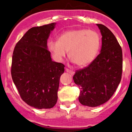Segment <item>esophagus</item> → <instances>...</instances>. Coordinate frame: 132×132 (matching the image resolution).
I'll use <instances>...</instances> for the list:
<instances>
[{
    "label": "esophagus",
    "instance_id": "obj_1",
    "mask_svg": "<svg viewBox=\"0 0 132 132\" xmlns=\"http://www.w3.org/2000/svg\"><path fill=\"white\" fill-rule=\"evenodd\" d=\"M66 72H67L70 73V74L71 75H74V71L68 69V68H66Z\"/></svg>",
    "mask_w": 132,
    "mask_h": 132
}]
</instances>
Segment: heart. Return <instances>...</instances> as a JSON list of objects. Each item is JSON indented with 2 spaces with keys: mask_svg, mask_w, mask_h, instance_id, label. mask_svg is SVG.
<instances>
[{
  "mask_svg": "<svg viewBox=\"0 0 132 132\" xmlns=\"http://www.w3.org/2000/svg\"><path fill=\"white\" fill-rule=\"evenodd\" d=\"M100 46L96 32L85 28L63 32L58 40H50L48 48L58 60H62L68 52L70 59L79 67L89 65L96 58Z\"/></svg>",
  "mask_w": 132,
  "mask_h": 132,
  "instance_id": "heart-1",
  "label": "heart"
}]
</instances>
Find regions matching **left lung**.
Listing matches in <instances>:
<instances>
[{
  "mask_svg": "<svg viewBox=\"0 0 132 132\" xmlns=\"http://www.w3.org/2000/svg\"><path fill=\"white\" fill-rule=\"evenodd\" d=\"M102 34L100 53L86 67L76 71L73 80L80 88L82 105L96 107L110 99L122 74V50L116 38L104 25L98 24Z\"/></svg>",
  "mask_w": 132,
  "mask_h": 132,
  "instance_id": "8db88e82",
  "label": "left lung"
}]
</instances>
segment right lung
Segmentation results:
<instances>
[{"label":"right lung","instance_id":"add662e5","mask_svg":"<svg viewBox=\"0 0 132 132\" xmlns=\"http://www.w3.org/2000/svg\"><path fill=\"white\" fill-rule=\"evenodd\" d=\"M56 23L32 27L16 44L11 76L22 100L37 109L56 104L60 76L65 66L52 61L47 40Z\"/></svg>","mask_w":132,"mask_h":132}]
</instances>
